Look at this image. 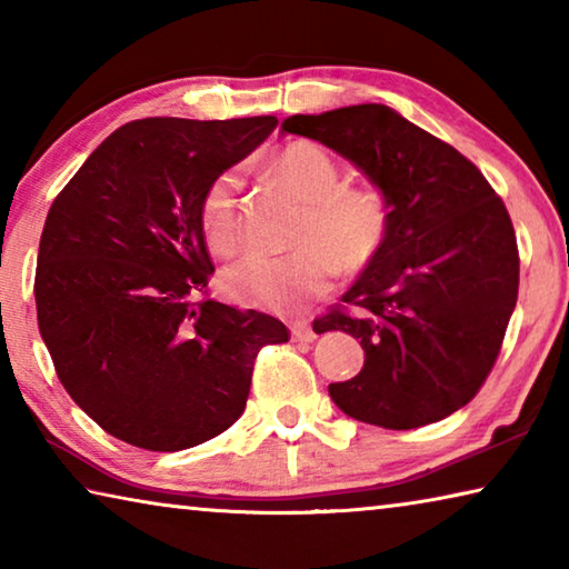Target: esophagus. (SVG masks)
<instances>
[{
    "instance_id": "esophagus-1",
    "label": "esophagus",
    "mask_w": 569,
    "mask_h": 569,
    "mask_svg": "<svg viewBox=\"0 0 569 569\" xmlns=\"http://www.w3.org/2000/svg\"><path fill=\"white\" fill-rule=\"evenodd\" d=\"M291 336H293V341H313L316 331L308 321H296V323H291Z\"/></svg>"
}]
</instances>
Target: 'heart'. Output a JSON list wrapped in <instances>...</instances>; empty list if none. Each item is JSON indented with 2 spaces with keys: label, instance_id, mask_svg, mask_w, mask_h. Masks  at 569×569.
<instances>
[{
  "label": "heart",
  "instance_id": "b5f03b06",
  "mask_svg": "<svg viewBox=\"0 0 569 569\" xmlns=\"http://www.w3.org/2000/svg\"><path fill=\"white\" fill-rule=\"evenodd\" d=\"M283 188L303 200L291 253H250L223 276L230 301L288 313L333 283L339 268L361 273L381 256L391 236V206L379 188L343 186L341 166L316 142L298 140L271 162ZM200 230L216 256H233L240 246L236 180L220 176L200 200Z\"/></svg>",
  "mask_w": 569,
  "mask_h": 569
}]
</instances>
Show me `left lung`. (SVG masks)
I'll use <instances>...</instances> for the list:
<instances>
[{
  "label": "left lung",
  "mask_w": 569,
  "mask_h": 569,
  "mask_svg": "<svg viewBox=\"0 0 569 569\" xmlns=\"http://www.w3.org/2000/svg\"><path fill=\"white\" fill-rule=\"evenodd\" d=\"M286 132L359 166L391 206L381 256L313 331L361 339L363 369L331 383L343 413L417 429L477 397L517 303L519 250L502 198L475 162L387 104L293 114Z\"/></svg>",
  "instance_id": "left-lung-1"
}]
</instances>
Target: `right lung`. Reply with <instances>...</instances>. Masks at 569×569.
I'll return each mask as SVG.
<instances>
[{
    "instance_id": "add662e5",
    "label": "right lung",
    "mask_w": 569,
    "mask_h": 569,
    "mask_svg": "<svg viewBox=\"0 0 569 569\" xmlns=\"http://www.w3.org/2000/svg\"><path fill=\"white\" fill-rule=\"evenodd\" d=\"M146 118L114 130L47 213L34 273L40 333L62 387L108 435L148 451L218 437L246 409L273 316L208 293L200 200L276 130Z\"/></svg>"
}]
</instances>
